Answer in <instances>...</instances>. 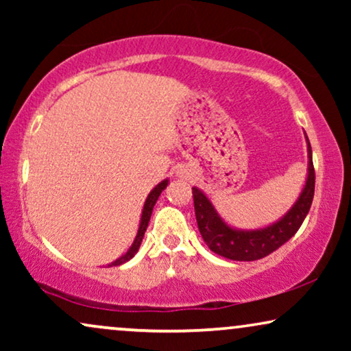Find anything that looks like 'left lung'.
I'll list each match as a JSON object with an SVG mask.
<instances>
[{
  "instance_id": "left-lung-1",
  "label": "left lung",
  "mask_w": 351,
  "mask_h": 351,
  "mask_svg": "<svg viewBox=\"0 0 351 351\" xmlns=\"http://www.w3.org/2000/svg\"><path fill=\"white\" fill-rule=\"evenodd\" d=\"M308 142V137H306ZM308 177L300 198L292 206V209L281 220L270 225L267 228L251 230V232H243V230H234L228 227L219 214L215 213L214 206L206 198V195L198 189H193V201H195V215L201 237L208 244L210 251L219 254V256L232 258V261H258V258L267 257L268 254L276 251L282 244L294 237L297 230L300 228L306 214H308L311 201L315 195V167L311 161V145L308 142Z\"/></svg>"
}]
</instances>
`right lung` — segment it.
Instances as JSON below:
<instances>
[{"label":"right lung","instance_id":"add662e5","mask_svg":"<svg viewBox=\"0 0 351 351\" xmlns=\"http://www.w3.org/2000/svg\"><path fill=\"white\" fill-rule=\"evenodd\" d=\"M166 185H167V180H162L161 184H158V185L155 186V189H153V190L150 191V195L147 196V201H145V204H143V210H142L141 227H138L137 237H136V239H134L132 246L129 247V251H128L126 254H124L123 257H119L118 261H114L110 267H118V265H121V263L131 261V258H132L134 256H136V252L138 251V247H141V243H142V239H143V234H145V230H147V227H148V222H150L153 206H155L156 199L160 198L161 191L166 189Z\"/></svg>","mask_w":351,"mask_h":351}]
</instances>
